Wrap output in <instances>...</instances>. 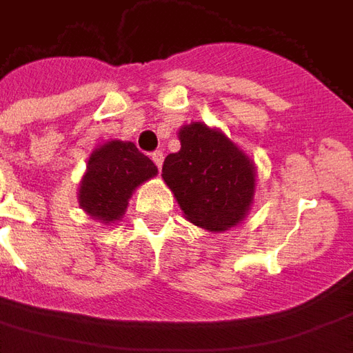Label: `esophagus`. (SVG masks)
I'll return each instance as SVG.
<instances>
[{
  "instance_id": "1",
  "label": "esophagus",
  "mask_w": 353,
  "mask_h": 353,
  "mask_svg": "<svg viewBox=\"0 0 353 353\" xmlns=\"http://www.w3.org/2000/svg\"><path fill=\"white\" fill-rule=\"evenodd\" d=\"M151 159H153V162L157 164V168H159V172H161L162 162H164V154H162L161 151H154V153L151 154Z\"/></svg>"
}]
</instances>
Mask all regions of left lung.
<instances>
[{"instance_id":"8db88e82","label":"left lung","mask_w":353,"mask_h":353,"mask_svg":"<svg viewBox=\"0 0 353 353\" xmlns=\"http://www.w3.org/2000/svg\"><path fill=\"white\" fill-rule=\"evenodd\" d=\"M181 149L164 159L162 179L174 192L185 219L210 232H225L250 214L257 166L219 128L183 124Z\"/></svg>"}]
</instances>
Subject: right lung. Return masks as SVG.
Masks as SVG:
<instances>
[{
    "mask_svg": "<svg viewBox=\"0 0 353 353\" xmlns=\"http://www.w3.org/2000/svg\"><path fill=\"white\" fill-rule=\"evenodd\" d=\"M159 170L132 141L109 139L94 149L79 181V208L103 225L121 221L128 200Z\"/></svg>",
    "mask_w": 353,
    "mask_h": 353,
    "instance_id": "obj_1",
    "label": "right lung"
}]
</instances>
